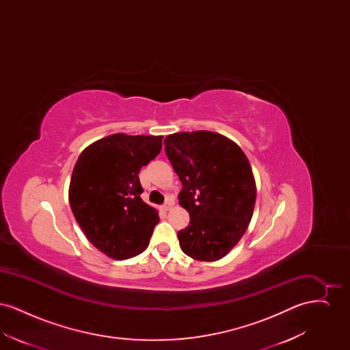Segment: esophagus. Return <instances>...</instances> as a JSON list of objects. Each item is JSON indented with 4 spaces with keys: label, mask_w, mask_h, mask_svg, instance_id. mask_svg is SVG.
I'll return each mask as SVG.
<instances>
[{
    "label": "esophagus",
    "mask_w": 350,
    "mask_h": 350,
    "mask_svg": "<svg viewBox=\"0 0 350 350\" xmlns=\"http://www.w3.org/2000/svg\"><path fill=\"white\" fill-rule=\"evenodd\" d=\"M172 206H173V200H167V202L163 204V210H164V211H169Z\"/></svg>",
    "instance_id": "34e87169"
}]
</instances>
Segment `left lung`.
<instances>
[{
	"label": "left lung",
	"mask_w": 350,
	"mask_h": 350,
	"mask_svg": "<svg viewBox=\"0 0 350 350\" xmlns=\"http://www.w3.org/2000/svg\"><path fill=\"white\" fill-rule=\"evenodd\" d=\"M165 153L183 183L178 200L190 223L177 233L185 254L223 258L247 231L256 183L247 156L226 136L210 131L169 135Z\"/></svg>",
	"instance_id": "left-lung-1"
}]
</instances>
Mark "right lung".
Listing matches in <instances>:
<instances>
[{
	"mask_svg": "<svg viewBox=\"0 0 350 350\" xmlns=\"http://www.w3.org/2000/svg\"><path fill=\"white\" fill-rule=\"evenodd\" d=\"M163 136L114 133L81 152L69 185L72 213L88 240L116 260L147 250L159 213L140 194V169L161 150Z\"/></svg>",
	"mask_w": 350,
	"mask_h": 350,
	"instance_id": "add662e5",
	"label": "right lung"
}]
</instances>
